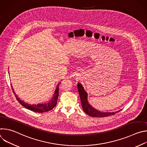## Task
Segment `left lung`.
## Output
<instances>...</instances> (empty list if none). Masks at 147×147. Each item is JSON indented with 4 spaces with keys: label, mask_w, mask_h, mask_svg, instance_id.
Instances as JSON below:
<instances>
[{
    "label": "left lung",
    "mask_w": 147,
    "mask_h": 147,
    "mask_svg": "<svg viewBox=\"0 0 147 147\" xmlns=\"http://www.w3.org/2000/svg\"><path fill=\"white\" fill-rule=\"evenodd\" d=\"M77 87L81 102L82 109L88 115L94 117H104L113 115L116 113L120 111H119L115 112H102L95 109L91 105H90V104L88 103L87 100V93L86 92L80 83L77 84Z\"/></svg>",
    "instance_id": "8db88e82"
}]
</instances>
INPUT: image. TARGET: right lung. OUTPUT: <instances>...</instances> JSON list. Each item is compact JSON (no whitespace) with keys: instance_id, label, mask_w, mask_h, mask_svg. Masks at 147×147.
<instances>
[{"instance_id":"obj_1","label":"right lung","mask_w":147,"mask_h":147,"mask_svg":"<svg viewBox=\"0 0 147 147\" xmlns=\"http://www.w3.org/2000/svg\"><path fill=\"white\" fill-rule=\"evenodd\" d=\"M59 84L57 86L56 88L55 91V94L53 95V97L51 99L50 101H49L48 103H38V104H28L27 103H26L24 101L21 100L20 98L18 97V96L16 94L15 92L14 91V90L13 88V87L11 86L12 90L15 95V96L17 99V100L18 101V102L23 105L26 108L32 111L35 112L37 113H42L49 111L52 110L53 108H55L57 104V98L59 96Z\"/></svg>"}]
</instances>
